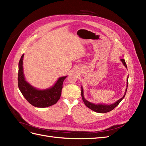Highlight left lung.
Masks as SVG:
<instances>
[{
    "label": "left lung",
    "mask_w": 146,
    "mask_h": 146,
    "mask_svg": "<svg viewBox=\"0 0 146 146\" xmlns=\"http://www.w3.org/2000/svg\"><path fill=\"white\" fill-rule=\"evenodd\" d=\"M121 62L122 63L123 65L125 66V67L127 69V64L125 63V60L123 59H121ZM128 79H129V76H128L127 78V88L125 89V91L124 95L123 96L122 98H121L120 99H119L118 100H117L115 102H114L113 104H93L92 102H90L88 101L85 98H84V91H83V87L82 86V98L83 99V101L84 104H85V105L88 108H89L90 109H91L92 111H94L95 112L97 113H107L109 112L110 111H111L112 110H113L114 108L119 105V104L121 102V100L124 98V97L125 96L126 92L127 90V87H128Z\"/></svg>",
    "instance_id": "obj_1"
}]
</instances>
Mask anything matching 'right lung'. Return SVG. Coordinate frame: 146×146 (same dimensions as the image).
<instances>
[{
    "label": "right lung",
    "mask_w": 146,
    "mask_h": 146,
    "mask_svg": "<svg viewBox=\"0 0 146 146\" xmlns=\"http://www.w3.org/2000/svg\"><path fill=\"white\" fill-rule=\"evenodd\" d=\"M22 55L19 62L18 87L25 99L35 107L46 108L55 104L60 99L63 83L67 76L60 77L54 85L44 90L38 89L30 84L25 78Z\"/></svg>",
    "instance_id": "right-lung-1"
}]
</instances>
